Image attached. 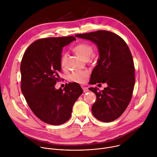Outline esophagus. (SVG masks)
Returning <instances> with one entry per match:
<instances>
[{
	"instance_id": "1",
	"label": "esophagus",
	"mask_w": 157,
	"mask_h": 157,
	"mask_svg": "<svg viewBox=\"0 0 157 157\" xmlns=\"http://www.w3.org/2000/svg\"><path fill=\"white\" fill-rule=\"evenodd\" d=\"M82 89H83L84 93H86V92H87L89 91L87 87H82Z\"/></svg>"
}]
</instances>
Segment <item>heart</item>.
Segmentation results:
<instances>
[{"label":"heart","instance_id":"1","mask_svg":"<svg viewBox=\"0 0 157 157\" xmlns=\"http://www.w3.org/2000/svg\"><path fill=\"white\" fill-rule=\"evenodd\" d=\"M73 50L76 55L84 60H88L94 52L93 47L90 44L85 43L78 44L75 47ZM66 59L67 55L66 53H63L60 60V64L63 68H65ZM88 75L89 73L87 71H76L70 75L69 80L73 82L82 83L85 78H86Z\"/></svg>","mask_w":157,"mask_h":157}]
</instances>
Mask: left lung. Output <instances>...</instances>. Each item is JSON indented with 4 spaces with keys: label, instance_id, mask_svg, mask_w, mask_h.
Masks as SVG:
<instances>
[{
    "label": "left lung",
    "instance_id": "obj_1",
    "mask_svg": "<svg viewBox=\"0 0 157 157\" xmlns=\"http://www.w3.org/2000/svg\"><path fill=\"white\" fill-rule=\"evenodd\" d=\"M75 36L93 41L99 50V58L89 83L107 84L101 91H98L97 87L89 89L96 96L92 113L100 121H114L124 113L132 96L136 79L130 51L121 36L109 31L98 30Z\"/></svg>",
    "mask_w": 157,
    "mask_h": 157
}]
</instances>
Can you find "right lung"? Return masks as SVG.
<instances>
[{
    "mask_svg": "<svg viewBox=\"0 0 157 157\" xmlns=\"http://www.w3.org/2000/svg\"><path fill=\"white\" fill-rule=\"evenodd\" d=\"M74 40L73 36L38 40L28 47L21 61L22 94L34 114L48 124L68 121L75 102L83 93L76 82L69 83L63 89L55 87L61 71L63 48Z\"/></svg>",
    "mask_w": 157,
    "mask_h": 157,
    "instance_id": "add662e5",
    "label": "right lung"
}]
</instances>
